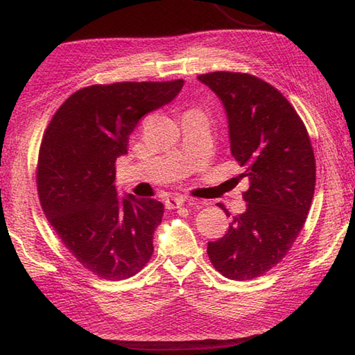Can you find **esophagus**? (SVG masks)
Listing matches in <instances>:
<instances>
[{
  "instance_id": "34e87169",
  "label": "esophagus",
  "mask_w": 355,
  "mask_h": 355,
  "mask_svg": "<svg viewBox=\"0 0 355 355\" xmlns=\"http://www.w3.org/2000/svg\"><path fill=\"white\" fill-rule=\"evenodd\" d=\"M184 202H186V197L175 196V197H169V199H166L164 205H166L167 209H175V208L183 207Z\"/></svg>"
}]
</instances>
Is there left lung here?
Returning <instances> with one entry per match:
<instances>
[{
    "mask_svg": "<svg viewBox=\"0 0 355 355\" xmlns=\"http://www.w3.org/2000/svg\"><path fill=\"white\" fill-rule=\"evenodd\" d=\"M197 78L224 105L232 155L249 180L248 208L207 252L224 277L252 280L280 263L302 230L316 183L313 147L302 119L269 83L238 71Z\"/></svg>",
    "mask_w": 355,
    "mask_h": 355,
    "instance_id": "obj_1",
    "label": "left lung"
}]
</instances>
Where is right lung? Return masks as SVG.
<instances>
[{"label":"right lung","mask_w":355,"mask_h":355,"mask_svg":"<svg viewBox=\"0 0 355 355\" xmlns=\"http://www.w3.org/2000/svg\"><path fill=\"white\" fill-rule=\"evenodd\" d=\"M183 80L94 84L71 94L42 137L39 199L48 222L87 271L133 277L153 254L163 203L117 196L116 159L146 114L177 97Z\"/></svg>","instance_id":"add662e5"}]
</instances>
